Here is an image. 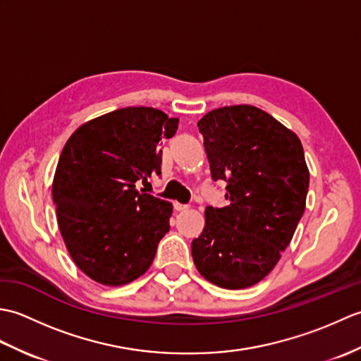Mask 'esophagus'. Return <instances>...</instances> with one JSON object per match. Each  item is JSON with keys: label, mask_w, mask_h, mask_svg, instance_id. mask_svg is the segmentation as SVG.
<instances>
[{"label": "esophagus", "mask_w": 361, "mask_h": 361, "mask_svg": "<svg viewBox=\"0 0 361 361\" xmlns=\"http://www.w3.org/2000/svg\"><path fill=\"white\" fill-rule=\"evenodd\" d=\"M173 208H175L176 211H186V209L189 208V204H181V203H178V202H175V203H173Z\"/></svg>", "instance_id": "obj_1"}]
</instances>
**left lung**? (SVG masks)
I'll use <instances>...</instances> for the list:
<instances>
[{"label": "left lung", "instance_id": "obj_1", "mask_svg": "<svg viewBox=\"0 0 361 361\" xmlns=\"http://www.w3.org/2000/svg\"><path fill=\"white\" fill-rule=\"evenodd\" d=\"M212 180L228 183L225 208L206 206L192 257L204 279L248 288L279 262L305 209L309 167L295 132L252 105L221 106L198 121Z\"/></svg>", "mask_w": 361, "mask_h": 361}]
</instances>
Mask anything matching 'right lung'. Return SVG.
Masks as SVG:
<instances>
[{"label":"right lung","mask_w":361,"mask_h":361,"mask_svg":"<svg viewBox=\"0 0 361 361\" xmlns=\"http://www.w3.org/2000/svg\"><path fill=\"white\" fill-rule=\"evenodd\" d=\"M178 118L127 106L82 124L68 137L52 180L57 224L74 264L106 287L149 270L173 206L141 194L136 181L161 173V140Z\"/></svg>","instance_id":"right-lung-1"}]
</instances>
